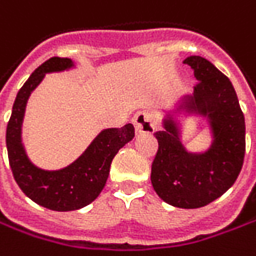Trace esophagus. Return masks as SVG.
<instances>
[{"mask_svg": "<svg viewBox=\"0 0 256 256\" xmlns=\"http://www.w3.org/2000/svg\"><path fill=\"white\" fill-rule=\"evenodd\" d=\"M136 134H150L156 130V116L150 110H140L132 118Z\"/></svg>", "mask_w": 256, "mask_h": 256, "instance_id": "1", "label": "esophagus"}]
</instances>
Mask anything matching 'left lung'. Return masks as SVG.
<instances>
[{"label": "left lung", "mask_w": 256, "mask_h": 256, "mask_svg": "<svg viewBox=\"0 0 256 256\" xmlns=\"http://www.w3.org/2000/svg\"><path fill=\"white\" fill-rule=\"evenodd\" d=\"M198 84L162 114L156 132L158 151L151 167V184L161 200L180 209H198L220 198L236 182L245 156V118L230 80L209 60L188 56ZM190 119L208 124L211 144L187 150L184 125Z\"/></svg>", "instance_id": "left-lung-1"}]
</instances>
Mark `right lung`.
<instances>
[{
  "label": "right lung",
  "instance_id": "right-lung-1",
  "mask_svg": "<svg viewBox=\"0 0 256 256\" xmlns=\"http://www.w3.org/2000/svg\"><path fill=\"white\" fill-rule=\"evenodd\" d=\"M76 68L78 63L72 58H48L38 66L18 90L6 125L8 160L17 184L32 202L56 212L78 210L90 204L105 187L114 157L134 138L132 124L122 128H105L76 160L58 170L40 168L28 158L22 142V121L28 98L47 73H60Z\"/></svg>",
  "mask_w": 256,
  "mask_h": 256
}]
</instances>
